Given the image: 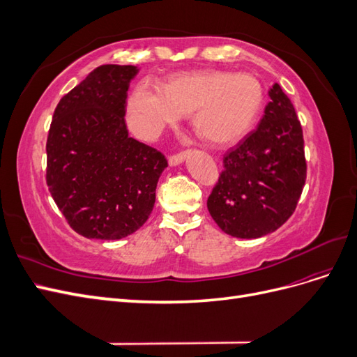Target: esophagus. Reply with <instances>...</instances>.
<instances>
[{
  "mask_svg": "<svg viewBox=\"0 0 357 357\" xmlns=\"http://www.w3.org/2000/svg\"><path fill=\"white\" fill-rule=\"evenodd\" d=\"M186 159V153H177V155H172L168 159V165L169 167H177L180 164H183V160Z\"/></svg>",
  "mask_w": 357,
  "mask_h": 357,
  "instance_id": "obj_1",
  "label": "esophagus"
}]
</instances>
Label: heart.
Listing matches in <instances>:
<instances>
[{
  "instance_id": "obj_1",
  "label": "heart",
  "mask_w": 357,
  "mask_h": 357,
  "mask_svg": "<svg viewBox=\"0 0 357 357\" xmlns=\"http://www.w3.org/2000/svg\"><path fill=\"white\" fill-rule=\"evenodd\" d=\"M265 102L256 77L222 70L171 75L156 91L138 83L129 93L126 121L139 138H156L192 114V126L213 147H231L250 134Z\"/></svg>"
}]
</instances>
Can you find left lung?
I'll list each match as a JSON object with an SVG mask.
<instances>
[{
  "label": "left lung",
  "instance_id": "1",
  "mask_svg": "<svg viewBox=\"0 0 357 357\" xmlns=\"http://www.w3.org/2000/svg\"><path fill=\"white\" fill-rule=\"evenodd\" d=\"M257 128L223 156L207 207L219 228L259 238L294 214L307 178L304 138L294 104L274 83Z\"/></svg>",
  "mask_w": 357,
  "mask_h": 357
}]
</instances>
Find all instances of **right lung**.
Returning a JSON list of instances; mask_svg holds the SVG:
<instances>
[{
    "label": "right lung",
    "instance_id": "right-lung-1",
    "mask_svg": "<svg viewBox=\"0 0 357 357\" xmlns=\"http://www.w3.org/2000/svg\"><path fill=\"white\" fill-rule=\"evenodd\" d=\"M134 66H101L58 102L46 152V181L71 228L121 240L153 210L167 159L128 134L125 107Z\"/></svg>",
    "mask_w": 357,
    "mask_h": 357
}]
</instances>
